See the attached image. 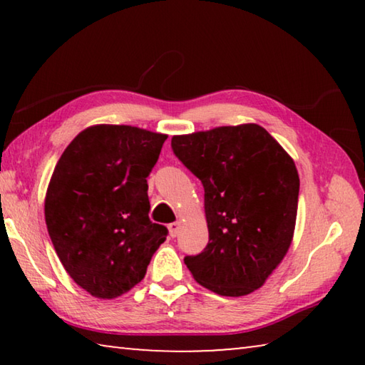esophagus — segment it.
<instances>
[{"label":"esophagus","instance_id":"obj_1","mask_svg":"<svg viewBox=\"0 0 365 365\" xmlns=\"http://www.w3.org/2000/svg\"><path fill=\"white\" fill-rule=\"evenodd\" d=\"M178 230H180V222H172V224H169V235L172 238L177 237Z\"/></svg>","mask_w":365,"mask_h":365}]
</instances>
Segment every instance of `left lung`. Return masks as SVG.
<instances>
[{
	"label": "left lung",
	"instance_id": "left-lung-1",
	"mask_svg": "<svg viewBox=\"0 0 365 365\" xmlns=\"http://www.w3.org/2000/svg\"><path fill=\"white\" fill-rule=\"evenodd\" d=\"M205 188L209 243L185 256L200 285L220 296L261 288L292 245L299 177L293 159L256 123L172 138Z\"/></svg>",
	"mask_w": 365,
	"mask_h": 365
}]
</instances>
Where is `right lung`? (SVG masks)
Masks as SVG:
<instances>
[{
	"label": "right lung",
	"mask_w": 365,
	"mask_h": 365,
	"mask_svg": "<svg viewBox=\"0 0 365 365\" xmlns=\"http://www.w3.org/2000/svg\"><path fill=\"white\" fill-rule=\"evenodd\" d=\"M168 135L130 125L80 132L54 168L45 219L59 261L91 296L113 299L143 280L169 230L148 217V180Z\"/></svg>",
	"instance_id": "1"
}]
</instances>
